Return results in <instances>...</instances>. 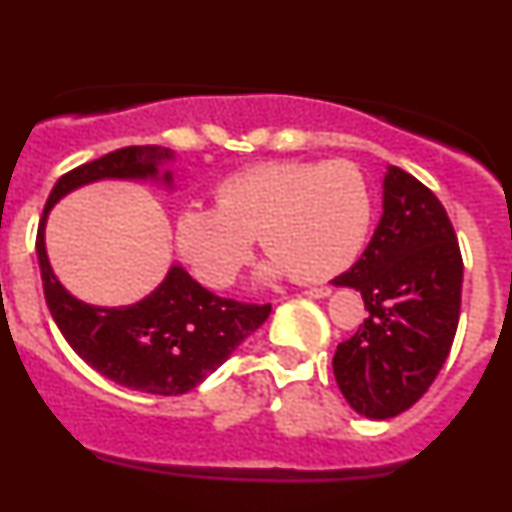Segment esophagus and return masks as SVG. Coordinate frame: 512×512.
Returning <instances> with one entry per match:
<instances>
[{
	"instance_id": "34e87169",
	"label": "esophagus",
	"mask_w": 512,
	"mask_h": 512,
	"mask_svg": "<svg viewBox=\"0 0 512 512\" xmlns=\"http://www.w3.org/2000/svg\"><path fill=\"white\" fill-rule=\"evenodd\" d=\"M306 297H311V299H324V297H328V294H331V289L328 287H311V289H306Z\"/></svg>"
}]
</instances>
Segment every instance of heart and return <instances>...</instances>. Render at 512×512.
<instances>
[{"label":"heart","instance_id":"b5f03b06","mask_svg":"<svg viewBox=\"0 0 512 512\" xmlns=\"http://www.w3.org/2000/svg\"><path fill=\"white\" fill-rule=\"evenodd\" d=\"M373 201L351 161H277L238 171L215 188V208L188 206L176 218V247L213 289L235 282L252 238L274 257L270 272L324 282L351 267L368 238Z\"/></svg>","mask_w":512,"mask_h":512}]
</instances>
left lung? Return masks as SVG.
Instances as JSON below:
<instances>
[{"label":"left lung","instance_id":"obj_1","mask_svg":"<svg viewBox=\"0 0 512 512\" xmlns=\"http://www.w3.org/2000/svg\"><path fill=\"white\" fill-rule=\"evenodd\" d=\"M464 260L454 225L422 181L390 166L383 215L360 260L336 287H353L368 319L338 343L333 375L355 412L390 419L437 380L454 343Z\"/></svg>","mask_w":512,"mask_h":512}]
</instances>
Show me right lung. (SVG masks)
I'll return each instance as SVG.
<instances>
[{
    "label": "right lung",
    "mask_w": 512,
    "mask_h": 512,
    "mask_svg": "<svg viewBox=\"0 0 512 512\" xmlns=\"http://www.w3.org/2000/svg\"><path fill=\"white\" fill-rule=\"evenodd\" d=\"M174 152L157 144L125 147L63 174L43 208L36 255L43 297L63 338L90 368L129 390L184 395L208 378L250 333L267 321L272 304H245L208 292L184 267L174 265L147 299L102 309L75 299L53 274L43 245L46 215L73 188L100 179H159ZM161 181L171 184L166 171Z\"/></svg>",
    "instance_id": "add662e5"
}]
</instances>
